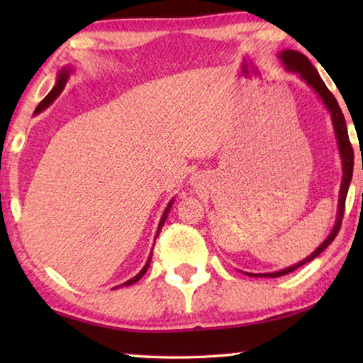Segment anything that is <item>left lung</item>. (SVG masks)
<instances>
[{
	"label": "left lung",
	"instance_id": "1",
	"mask_svg": "<svg viewBox=\"0 0 363 363\" xmlns=\"http://www.w3.org/2000/svg\"><path fill=\"white\" fill-rule=\"evenodd\" d=\"M279 59L281 60L286 72L291 73H298L299 78L306 82L311 86L312 89L315 91L317 96L320 97V101L323 102V106L327 107L331 116V123H333V130H335V136H336V144H337V150H340V157H341V163H342V179H341V187H340V199H337V211H336V223L335 227L331 229L328 233V237L325 238L322 245H318L315 251L304 257L303 261H299L296 264H293L290 267H285L281 270H275V272H266V274H251V272H243L248 277H280V275H286L296 270L298 267L304 266L306 262H311L312 259L322 253V251L328 247V245L335 240V237L340 232V227L342 223V214H344V203H346V196H347V190L349 186H351V179H352V169H354V150L352 145L349 143V134H347V126H346V120H344V115L341 112L340 106H337V101L335 99V96L330 93V89L325 86L323 79L318 75V72L314 69V65L309 62L304 54H301L298 51H293V49H285V51L279 52Z\"/></svg>",
	"mask_w": 363,
	"mask_h": 363
}]
</instances>
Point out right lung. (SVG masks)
<instances>
[{
    "label": "right lung",
    "instance_id": "obj_1",
    "mask_svg": "<svg viewBox=\"0 0 363 363\" xmlns=\"http://www.w3.org/2000/svg\"><path fill=\"white\" fill-rule=\"evenodd\" d=\"M72 72H73V67L67 65V67H64V69L57 73L56 84H54V88L51 89V93H49V94L45 97V99H43V101L40 102V106L36 107V110H35V115H38L40 112H43V110L48 108L49 106H51V104H52L54 101H56V97H57L60 93H62V89L65 88L67 82H69V77H70V73H72ZM173 203H174V199L169 201L168 206H167V210H164V213H163L162 219H160V223H158V229H157V235H155V240H157L158 233L162 232V227H163V224H164V220H167V218H168V213H169V210H171V206H173ZM150 259H152V253H150V256H149V259H147L145 266L139 270V274H138V275H134V277H133V279H130L128 281H125V284H123L121 286H130V285H133V284H136V281H138L140 277H143V275L147 272V269H149V266H150ZM115 288H118V286H115Z\"/></svg>",
    "mask_w": 363,
    "mask_h": 363
}]
</instances>
